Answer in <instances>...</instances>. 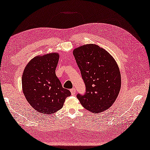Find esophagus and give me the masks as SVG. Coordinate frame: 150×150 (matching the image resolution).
<instances>
[{
  "mask_svg": "<svg viewBox=\"0 0 150 150\" xmlns=\"http://www.w3.org/2000/svg\"><path fill=\"white\" fill-rule=\"evenodd\" d=\"M71 94L73 96H74L76 94V89L74 88H72L71 89Z\"/></svg>",
  "mask_w": 150,
  "mask_h": 150,
  "instance_id": "esophagus-1",
  "label": "esophagus"
}]
</instances>
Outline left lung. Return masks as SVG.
Masks as SVG:
<instances>
[{
  "instance_id": "left-lung-1",
  "label": "left lung",
  "mask_w": 150,
  "mask_h": 150,
  "mask_svg": "<svg viewBox=\"0 0 150 150\" xmlns=\"http://www.w3.org/2000/svg\"><path fill=\"white\" fill-rule=\"evenodd\" d=\"M86 87L77 98L85 109L103 112L113 104L121 87V76L117 62L108 52L93 44L82 45L73 50Z\"/></svg>"
}]
</instances>
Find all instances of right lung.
Returning <instances> with one entry per match:
<instances>
[{
  "mask_svg": "<svg viewBox=\"0 0 150 150\" xmlns=\"http://www.w3.org/2000/svg\"><path fill=\"white\" fill-rule=\"evenodd\" d=\"M58 53L33 57L27 64L22 76V87L26 100L37 111L51 115L63 108L71 93L63 88L56 75Z\"/></svg>",
  "mask_w": 150,
  "mask_h": 150,
  "instance_id": "1",
  "label": "right lung"
}]
</instances>
